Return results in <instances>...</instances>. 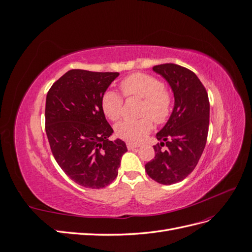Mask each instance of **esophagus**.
<instances>
[{"instance_id": "esophagus-1", "label": "esophagus", "mask_w": 252, "mask_h": 252, "mask_svg": "<svg viewBox=\"0 0 252 252\" xmlns=\"http://www.w3.org/2000/svg\"><path fill=\"white\" fill-rule=\"evenodd\" d=\"M138 147H140V144H134V143H130V142L127 143V148L129 150H132V149L138 148Z\"/></svg>"}]
</instances>
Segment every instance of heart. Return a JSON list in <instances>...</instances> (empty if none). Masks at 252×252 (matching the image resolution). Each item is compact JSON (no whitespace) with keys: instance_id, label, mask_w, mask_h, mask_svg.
I'll list each match as a JSON object with an SVG mask.
<instances>
[{"instance_id":"heart-1","label":"heart","mask_w":252,"mask_h":252,"mask_svg":"<svg viewBox=\"0 0 252 252\" xmlns=\"http://www.w3.org/2000/svg\"><path fill=\"white\" fill-rule=\"evenodd\" d=\"M120 88L127 97L143 98L138 120H125L116 126V133L120 139L130 143L142 141L157 124L165 123L169 118L172 107V94L168 88L154 75L135 72L128 75L120 83ZM123 97L114 91L108 90L101 98V107L104 114L111 121H117L123 113Z\"/></svg>"}]
</instances>
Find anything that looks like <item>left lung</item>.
I'll use <instances>...</instances> for the list:
<instances>
[{
	"label": "left lung",
	"mask_w": 252,
	"mask_h": 252,
	"mask_svg": "<svg viewBox=\"0 0 252 252\" xmlns=\"http://www.w3.org/2000/svg\"><path fill=\"white\" fill-rule=\"evenodd\" d=\"M152 69L171 86L174 108L157 133L161 144L154 146L155 158L145 165V170L159 184L171 185L187 178L203 154L209 128V100L202 82L187 68L168 63Z\"/></svg>",
	"instance_id": "obj_1"
}]
</instances>
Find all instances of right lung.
<instances>
[{
    "label": "right lung",
    "mask_w": 252,
    "mask_h": 252,
    "mask_svg": "<svg viewBox=\"0 0 252 252\" xmlns=\"http://www.w3.org/2000/svg\"><path fill=\"white\" fill-rule=\"evenodd\" d=\"M119 72L71 69L52 84L45 106V130L62 170L77 184L91 189L108 186L118 175L127 151L122 140L109 141L101 98Z\"/></svg>",
    "instance_id": "right-lung-1"
}]
</instances>
